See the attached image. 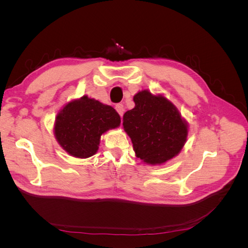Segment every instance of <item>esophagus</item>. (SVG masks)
Wrapping results in <instances>:
<instances>
[{"label": "esophagus", "instance_id": "34e87169", "mask_svg": "<svg viewBox=\"0 0 248 248\" xmlns=\"http://www.w3.org/2000/svg\"><path fill=\"white\" fill-rule=\"evenodd\" d=\"M116 110L118 111V114L122 117L123 114H124L125 108H124V106H123L122 103H119V104H117V106H116Z\"/></svg>", "mask_w": 248, "mask_h": 248}]
</instances>
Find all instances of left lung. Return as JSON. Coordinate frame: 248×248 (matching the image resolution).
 I'll return each instance as SVG.
<instances>
[{
    "label": "left lung",
    "mask_w": 248,
    "mask_h": 248,
    "mask_svg": "<svg viewBox=\"0 0 248 248\" xmlns=\"http://www.w3.org/2000/svg\"><path fill=\"white\" fill-rule=\"evenodd\" d=\"M136 107L123 116V128L141 162L161 166L181 152L188 136V123L162 94L141 90L133 96Z\"/></svg>",
    "instance_id": "obj_1"
}]
</instances>
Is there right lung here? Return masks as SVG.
<instances>
[{"mask_svg":"<svg viewBox=\"0 0 248 248\" xmlns=\"http://www.w3.org/2000/svg\"><path fill=\"white\" fill-rule=\"evenodd\" d=\"M120 124L121 118L114 108L84 95L68 101L59 110L54 134L67 154L89 158L98 151L101 136Z\"/></svg>","mask_w":248,"mask_h":248,"instance_id":"1","label":"right lung"}]
</instances>
